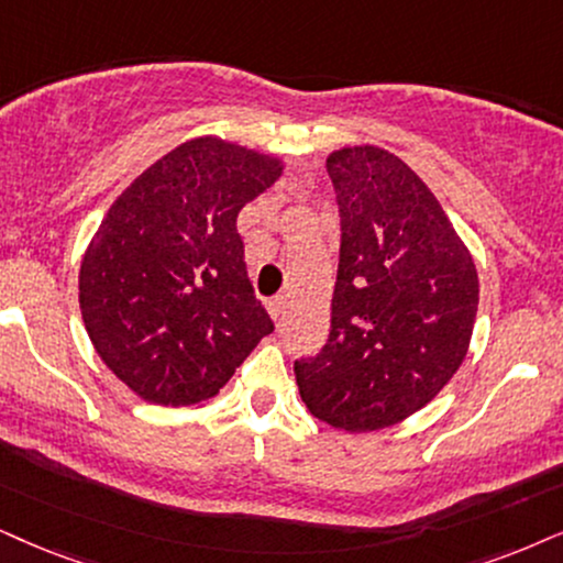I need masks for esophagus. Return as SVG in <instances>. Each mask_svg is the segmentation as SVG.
<instances>
[{
	"instance_id": "34e87169",
	"label": "esophagus",
	"mask_w": 563,
	"mask_h": 563,
	"mask_svg": "<svg viewBox=\"0 0 563 563\" xmlns=\"http://www.w3.org/2000/svg\"><path fill=\"white\" fill-rule=\"evenodd\" d=\"M267 309H269V317H273L275 322H277V319L283 317V309H286V298H283V296H275L273 301L267 303Z\"/></svg>"
}]
</instances>
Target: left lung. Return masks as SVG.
<instances>
[{
    "label": "left lung",
    "mask_w": 563,
    "mask_h": 563,
    "mask_svg": "<svg viewBox=\"0 0 563 563\" xmlns=\"http://www.w3.org/2000/svg\"><path fill=\"white\" fill-rule=\"evenodd\" d=\"M327 174L343 231L330 338L294 372L319 421L379 431L429 405L462 366L478 273L439 199L397 155L340 147Z\"/></svg>",
    "instance_id": "1"
}]
</instances>
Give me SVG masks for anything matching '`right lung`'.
Wrapping results in <instances>:
<instances>
[{"label":"right lung","instance_id":"1","mask_svg":"<svg viewBox=\"0 0 563 563\" xmlns=\"http://www.w3.org/2000/svg\"><path fill=\"white\" fill-rule=\"evenodd\" d=\"M280 174L275 155L208 134L142 170L106 212L80 265L82 322L145 402H208L273 332L236 218Z\"/></svg>","mask_w":563,"mask_h":563}]
</instances>
